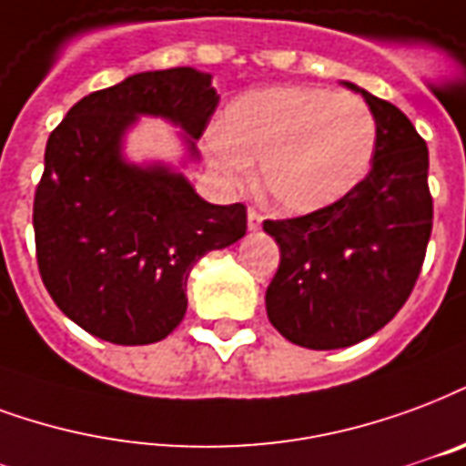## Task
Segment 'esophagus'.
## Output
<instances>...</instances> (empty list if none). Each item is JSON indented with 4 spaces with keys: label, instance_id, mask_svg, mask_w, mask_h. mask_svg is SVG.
Segmentation results:
<instances>
[{
    "label": "esophagus",
    "instance_id": "obj_1",
    "mask_svg": "<svg viewBox=\"0 0 466 466\" xmlns=\"http://www.w3.org/2000/svg\"><path fill=\"white\" fill-rule=\"evenodd\" d=\"M247 224H249V232H257V229H259L261 215L257 209H249V212H247Z\"/></svg>",
    "mask_w": 466,
    "mask_h": 466
}]
</instances>
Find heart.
Here are the masks:
<instances>
[{
	"mask_svg": "<svg viewBox=\"0 0 466 466\" xmlns=\"http://www.w3.org/2000/svg\"><path fill=\"white\" fill-rule=\"evenodd\" d=\"M375 118L358 96L279 86L227 106L222 133L205 153L227 185H242L259 163V189L286 215L336 205L363 180L375 150Z\"/></svg>",
	"mask_w": 466,
	"mask_h": 466,
	"instance_id": "b5f03b06",
	"label": "heart"
}]
</instances>
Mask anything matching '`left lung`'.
<instances>
[{
  "mask_svg": "<svg viewBox=\"0 0 466 466\" xmlns=\"http://www.w3.org/2000/svg\"><path fill=\"white\" fill-rule=\"evenodd\" d=\"M343 84L375 118L370 172L336 205L264 222L281 251L267 289L268 320L311 350L356 346L392 320L420 277L432 232L425 140L392 103Z\"/></svg>",
  "mask_w": 466,
  "mask_h": 466,
  "instance_id": "left-lung-1",
  "label": "left lung"
}]
</instances>
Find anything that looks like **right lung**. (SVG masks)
<instances>
[{
  "mask_svg": "<svg viewBox=\"0 0 466 466\" xmlns=\"http://www.w3.org/2000/svg\"><path fill=\"white\" fill-rule=\"evenodd\" d=\"M217 103L212 74L143 71L88 93L49 136L34 198L36 261L54 303L96 339L163 340L187 311L192 267L247 234L244 205L207 202L182 172L198 163L195 140ZM140 117L181 130L180 168L127 160Z\"/></svg>",
  "mask_w": 466,
  "mask_h": 466,
  "instance_id": "right-lung-1",
  "label": "right lung"
}]
</instances>
